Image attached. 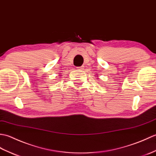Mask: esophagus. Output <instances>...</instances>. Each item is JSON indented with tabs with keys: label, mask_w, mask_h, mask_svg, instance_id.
I'll return each mask as SVG.
<instances>
[{
	"label": "esophagus",
	"mask_w": 156,
	"mask_h": 156,
	"mask_svg": "<svg viewBox=\"0 0 156 156\" xmlns=\"http://www.w3.org/2000/svg\"><path fill=\"white\" fill-rule=\"evenodd\" d=\"M77 69H79V70H82V69H84V67L83 66H81V67H77Z\"/></svg>",
	"instance_id": "1"
}]
</instances>
